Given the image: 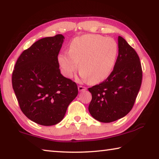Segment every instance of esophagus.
Wrapping results in <instances>:
<instances>
[{
    "instance_id": "1",
    "label": "esophagus",
    "mask_w": 159,
    "mask_h": 159,
    "mask_svg": "<svg viewBox=\"0 0 159 159\" xmlns=\"http://www.w3.org/2000/svg\"><path fill=\"white\" fill-rule=\"evenodd\" d=\"M78 89H79V91H80V92H83V91H85V90H86V88L85 87H84V86H82V85H79V87H78Z\"/></svg>"
}]
</instances>
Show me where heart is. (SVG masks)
Returning <instances> with one entry per match:
<instances>
[{"label": "heart", "instance_id": "obj_1", "mask_svg": "<svg viewBox=\"0 0 159 159\" xmlns=\"http://www.w3.org/2000/svg\"><path fill=\"white\" fill-rule=\"evenodd\" d=\"M117 53L118 46L114 39L99 34H85L72 40L70 52H62L57 60L62 73L67 78L74 76L79 62L82 79L95 84L111 74Z\"/></svg>", "mask_w": 159, "mask_h": 159}]
</instances>
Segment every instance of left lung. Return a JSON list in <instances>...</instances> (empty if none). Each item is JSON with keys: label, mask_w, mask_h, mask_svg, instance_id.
<instances>
[{"label": "left lung", "mask_w": 159, "mask_h": 159, "mask_svg": "<svg viewBox=\"0 0 159 159\" xmlns=\"http://www.w3.org/2000/svg\"><path fill=\"white\" fill-rule=\"evenodd\" d=\"M113 70L99 84L88 88L92 94L89 112L101 122H112L131 111L140 90L143 70L139 56L121 36Z\"/></svg>", "instance_id": "left-lung-1"}]
</instances>
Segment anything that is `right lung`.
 Masks as SVG:
<instances>
[{
    "label": "right lung",
    "mask_w": 159,
    "mask_h": 159,
    "mask_svg": "<svg viewBox=\"0 0 159 159\" xmlns=\"http://www.w3.org/2000/svg\"><path fill=\"white\" fill-rule=\"evenodd\" d=\"M65 37L40 39L20 55L11 76L19 107L38 125L59 123L78 94L76 83L63 76L57 60Z\"/></svg>",
    "instance_id": "add662e5"
}]
</instances>
